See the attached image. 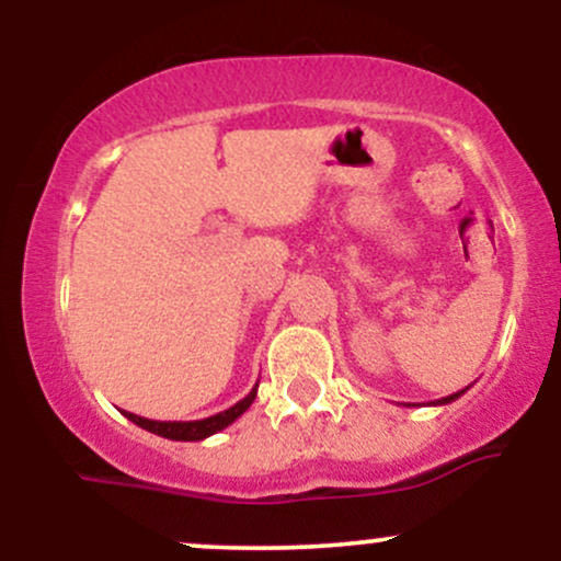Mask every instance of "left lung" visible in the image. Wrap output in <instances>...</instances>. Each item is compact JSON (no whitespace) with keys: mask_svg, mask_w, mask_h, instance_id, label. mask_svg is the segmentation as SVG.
<instances>
[{"mask_svg":"<svg viewBox=\"0 0 561 561\" xmlns=\"http://www.w3.org/2000/svg\"><path fill=\"white\" fill-rule=\"evenodd\" d=\"M459 396H465V390L454 392V396H446V398H440V401H437V403H440V405H446V403H450V401H456V398H459Z\"/></svg>","mask_w":561,"mask_h":561,"instance_id":"1","label":"left lung"}]
</instances>
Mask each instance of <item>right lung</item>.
Listing matches in <instances>:
<instances>
[{
  "mask_svg": "<svg viewBox=\"0 0 561 561\" xmlns=\"http://www.w3.org/2000/svg\"><path fill=\"white\" fill-rule=\"evenodd\" d=\"M255 392H259V385H255L253 390L248 392V396L242 398V401H237L231 409L221 411V414H214L208 416V420H192V422H158V420H145V416H137L131 414V411H121V414L126 416V420H131L137 427L147 430V433H156L160 437H169V440H205V437L221 433L224 427H229L231 422L240 420L244 411L250 409V403L255 401Z\"/></svg>",
  "mask_w": 561,
  "mask_h": 561,
  "instance_id": "1",
  "label": "right lung"
}]
</instances>
